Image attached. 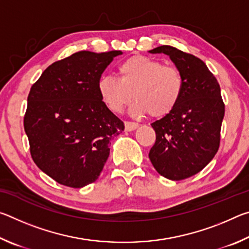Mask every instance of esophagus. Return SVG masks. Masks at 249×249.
I'll return each instance as SVG.
<instances>
[{"instance_id": "34e87169", "label": "esophagus", "mask_w": 249, "mask_h": 249, "mask_svg": "<svg viewBox=\"0 0 249 249\" xmlns=\"http://www.w3.org/2000/svg\"><path fill=\"white\" fill-rule=\"evenodd\" d=\"M140 124L138 123H133V122H125V129L128 130V132H132V130L136 129Z\"/></svg>"}]
</instances>
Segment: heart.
Here are the masks:
<instances>
[{"label":"heart","instance_id":"b5f03b06","mask_svg":"<svg viewBox=\"0 0 249 249\" xmlns=\"http://www.w3.org/2000/svg\"><path fill=\"white\" fill-rule=\"evenodd\" d=\"M184 90V79L175 66H163L156 59L136 56L119 66V79L103 75L98 91L104 104L121 113L130 103V114L162 117L174 111Z\"/></svg>","mask_w":249,"mask_h":249}]
</instances>
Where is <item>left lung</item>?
I'll return each instance as SVG.
<instances>
[{"label":"left lung","instance_id":"8db88e82","mask_svg":"<svg viewBox=\"0 0 249 249\" xmlns=\"http://www.w3.org/2000/svg\"><path fill=\"white\" fill-rule=\"evenodd\" d=\"M149 53L169 56L184 79L183 93L176 108L151 124L156 142L149 159L159 175L183 180L203 169L220 147L225 112L221 88L204 62L193 54L166 45Z\"/></svg>","mask_w":249,"mask_h":249}]
</instances>
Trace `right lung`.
Returning a JSON list of instances; mask_svg holds the SVG:
<instances>
[{"instance_id":"obj_1","label":"right lung","mask_w":249,"mask_h":249,"mask_svg":"<svg viewBox=\"0 0 249 249\" xmlns=\"http://www.w3.org/2000/svg\"><path fill=\"white\" fill-rule=\"evenodd\" d=\"M121 50L75 53L50 65L33 84L24 128L37 167L58 183L82 188L99 178L109 141L124 123L104 104L98 82Z\"/></svg>"}]
</instances>
